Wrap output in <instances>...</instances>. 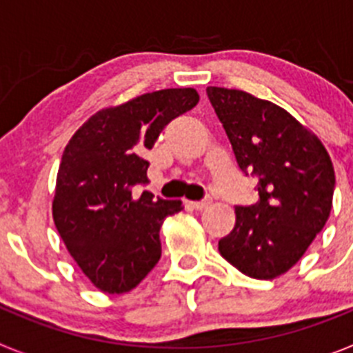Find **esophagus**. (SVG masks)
<instances>
[{
	"instance_id": "1",
	"label": "esophagus",
	"mask_w": 353,
	"mask_h": 353,
	"mask_svg": "<svg viewBox=\"0 0 353 353\" xmlns=\"http://www.w3.org/2000/svg\"><path fill=\"white\" fill-rule=\"evenodd\" d=\"M208 205H210V199H203V201H189V207H191L192 210H205V208H208Z\"/></svg>"
}]
</instances>
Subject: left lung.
<instances>
[{
  "label": "left lung",
  "instance_id": "obj_1",
  "mask_svg": "<svg viewBox=\"0 0 353 353\" xmlns=\"http://www.w3.org/2000/svg\"><path fill=\"white\" fill-rule=\"evenodd\" d=\"M207 95L239 168L258 179V201L235 208V228L219 240L221 256L252 279H274L325 226L334 166L322 141L274 102L219 86H208Z\"/></svg>",
  "mask_w": 353,
  "mask_h": 353
}]
</instances>
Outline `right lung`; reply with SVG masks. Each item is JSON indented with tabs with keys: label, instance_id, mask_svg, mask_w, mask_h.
<instances>
[{
	"label": "right lung",
	"instance_id": "obj_1",
	"mask_svg": "<svg viewBox=\"0 0 353 353\" xmlns=\"http://www.w3.org/2000/svg\"><path fill=\"white\" fill-rule=\"evenodd\" d=\"M198 101L194 88L145 93L97 111L65 146L52 219L70 256L101 292H130L157 265L161 226L182 210V201L154 199L148 191L134 198L132 187L148 182L143 152Z\"/></svg>",
	"mask_w": 353,
	"mask_h": 353
}]
</instances>
